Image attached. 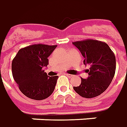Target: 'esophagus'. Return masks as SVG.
<instances>
[{"instance_id":"34e87169","label":"esophagus","mask_w":127,"mask_h":127,"mask_svg":"<svg viewBox=\"0 0 127 127\" xmlns=\"http://www.w3.org/2000/svg\"><path fill=\"white\" fill-rule=\"evenodd\" d=\"M65 75H66V76H67V77H73V75H71V74H65Z\"/></svg>"}]
</instances>
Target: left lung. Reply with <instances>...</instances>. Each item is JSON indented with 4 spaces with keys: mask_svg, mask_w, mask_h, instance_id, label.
Here are the masks:
<instances>
[{
    "mask_svg": "<svg viewBox=\"0 0 127 127\" xmlns=\"http://www.w3.org/2000/svg\"><path fill=\"white\" fill-rule=\"evenodd\" d=\"M85 58L84 64L89 65L86 70L89 76L81 78V84L73 87L82 97L92 98L104 92L113 80L116 69L115 54L105 42L87 39L73 42Z\"/></svg>",
    "mask_w": 127,
    "mask_h": 127,
    "instance_id": "1",
    "label": "left lung"
}]
</instances>
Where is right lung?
Returning a JSON list of instances; mask_svg holds the SVG:
<instances>
[{
    "label": "right lung",
    "instance_id": "1",
    "mask_svg": "<svg viewBox=\"0 0 127 127\" xmlns=\"http://www.w3.org/2000/svg\"><path fill=\"white\" fill-rule=\"evenodd\" d=\"M57 45L35 44L22 48L12 62V72L19 89L26 96L43 100L53 93L58 76L49 77L43 70Z\"/></svg>",
    "mask_w": 127,
    "mask_h": 127
}]
</instances>
